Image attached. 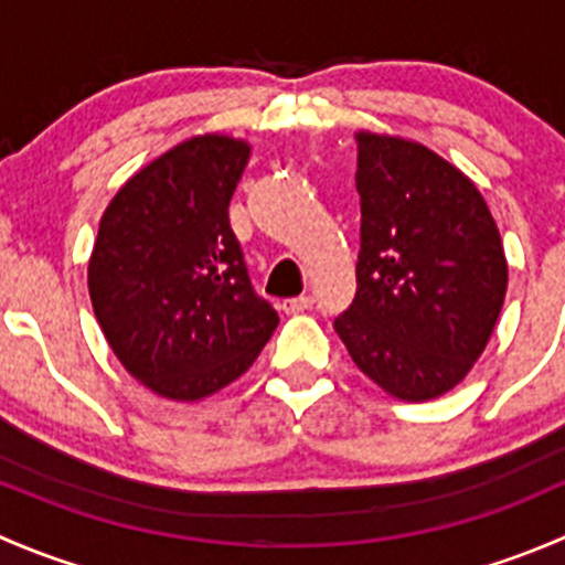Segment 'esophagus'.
<instances>
[{
	"instance_id": "34e87169",
	"label": "esophagus",
	"mask_w": 565,
	"mask_h": 565,
	"mask_svg": "<svg viewBox=\"0 0 565 565\" xmlns=\"http://www.w3.org/2000/svg\"><path fill=\"white\" fill-rule=\"evenodd\" d=\"M311 306H315V298H311V295H300V298L284 300L281 309L287 311V315H300V311H309Z\"/></svg>"
}]
</instances>
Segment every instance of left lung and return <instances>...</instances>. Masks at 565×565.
<instances>
[{"instance_id": "1", "label": "left lung", "mask_w": 565, "mask_h": 565, "mask_svg": "<svg viewBox=\"0 0 565 565\" xmlns=\"http://www.w3.org/2000/svg\"><path fill=\"white\" fill-rule=\"evenodd\" d=\"M355 185L358 292L333 328L391 396L437 398L481 358L503 309L498 224L470 177L398 136L358 134Z\"/></svg>"}]
</instances>
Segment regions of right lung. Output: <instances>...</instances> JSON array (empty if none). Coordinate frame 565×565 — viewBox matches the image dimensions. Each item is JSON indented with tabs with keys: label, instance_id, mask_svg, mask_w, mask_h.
Returning <instances> with one entry per match:
<instances>
[{
	"label": "right lung",
	"instance_id": "right-lung-1",
	"mask_svg": "<svg viewBox=\"0 0 565 565\" xmlns=\"http://www.w3.org/2000/svg\"><path fill=\"white\" fill-rule=\"evenodd\" d=\"M248 156L230 136L182 141L130 177L100 218L87 273L95 317L119 363L163 398L226 388L278 324L230 226Z\"/></svg>",
	"mask_w": 565,
	"mask_h": 565
}]
</instances>
